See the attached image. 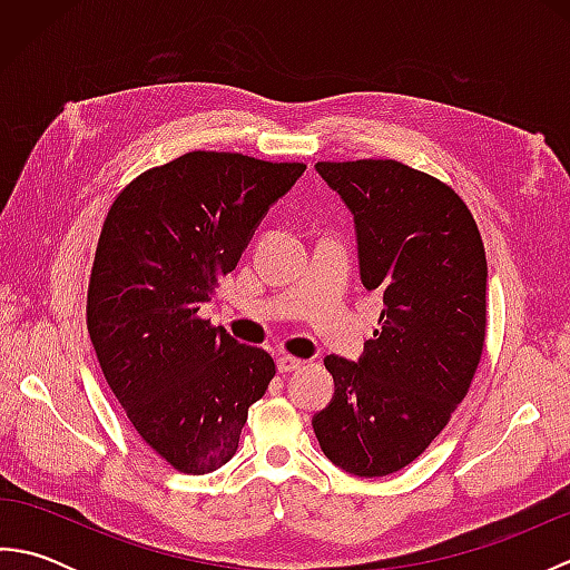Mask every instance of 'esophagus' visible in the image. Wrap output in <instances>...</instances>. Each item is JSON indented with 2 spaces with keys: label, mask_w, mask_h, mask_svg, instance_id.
Instances as JSON below:
<instances>
[{
  "label": "esophagus",
  "mask_w": 570,
  "mask_h": 570,
  "mask_svg": "<svg viewBox=\"0 0 570 570\" xmlns=\"http://www.w3.org/2000/svg\"><path fill=\"white\" fill-rule=\"evenodd\" d=\"M306 362L304 360H298V357H292V355H282V357H276V370L282 372V374H288V372H296V370H301L304 367Z\"/></svg>",
  "instance_id": "obj_1"
}]
</instances>
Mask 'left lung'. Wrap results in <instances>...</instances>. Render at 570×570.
Returning <instances> with one entry per match:
<instances>
[{"label": "left lung", "instance_id": "1", "mask_svg": "<svg viewBox=\"0 0 570 570\" xmlns=\"http://www.w3.org/2000/svg\"><path fill=\"white\" fill-rule=\"evenodd\" d=\"M353 213L360 278L380 328L357 362L328 355L331 404L313 416L325 458L357 478L406 468L463 402L485 345L488 259L458 193L392 159L318 161Z\"/></svg>", "mask_w": 570, "mask_h": 570}]
</instances>
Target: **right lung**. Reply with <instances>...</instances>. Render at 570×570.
<instances>
[{
    "label": "right lung",
    "instance_id": "right-lung-1",
    "mask_svg": "<svg viewBox=\"0 0 570 570\" xmlns=\"http://www.w3.org/2000/svg\"><path fill=\"white\" fill-rule=\"evenodd\" d=\"M304 164L190 151L137 176L105 217L88 331L131 426L168 465L205 475L235 455L276 374L262 347L198 316Z\"/></svg>",
    "mask_w": 570,
    "mask_h": 570
}]
</instances>
